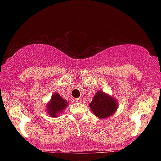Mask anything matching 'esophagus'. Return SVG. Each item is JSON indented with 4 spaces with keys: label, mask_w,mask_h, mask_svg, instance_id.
<instances>
[{
    "label": "esophagus",
    "mask_w": 161,
    "mask_h": 161,
    "mask_svg": "<svg viewBox=\"0 0 161 161\" xmlns=\"http://www.w3.org/2000/svg\"><path fill=\"white\" fill-rule=\"evenodd\" d=\"M75 101H76L77 103H80V102H82V99H81V98H76V99H75Z\"/></svg>",
    "instance_id": "34e87169"
}]
</instances>
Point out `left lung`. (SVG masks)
Masks as SVG:
<instances>
[{
    "mask_svg": "<svg viewBox=\"0 0 161 161\" xmlns=\"http://www.w3.org/2000/svg\"><path fill=\"white\" fill-rule=\"evenodd\" d=\"M89 107L97 117L105 119L114 114L118 108V103L113 96L103 91H98L94 96Z\"/></svg>",
    "mask_w": 161,
    "mask_h": 161,
    "instance_id": "obj_1",
    "label": "left lung"
}]
</instances>
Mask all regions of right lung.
Wrapping results in <instances>:
<instances>
[{"instance_id":"right-lung-1","label":"right lung","mask_w":161,"mask_h":161,"mask_svg":"<svg viewBox=\"0 0 161 161\" xmlns=\"http://www.w3.org/2000/svg\"><path fill=\"white\" fill-rule=\"evenodd\" d=\"M69 102L66 101L58 93H53L51 100L46 105V110L47 114L52 117H57L61 113L64 112L68 106Z\"/></svg>"}]
</instances>
